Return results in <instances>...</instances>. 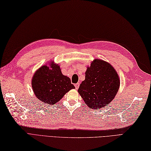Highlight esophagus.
<instances>
[{
  "label": "esophagus",
  "instance_id": "obj_1",
  "mask_svg": "<svg viewBox=\"0 0 151 151\" xmlns=\"http://www.w3.org/2000/svg\"><path fill=\"white\" fill-rule=\"evenodd\" d=\"M79 86H80V83H76V84H75V88L77 89H78V88H79Z\"/></svg>",
  "mask_w": 151,
  "mask_h": 151
}]
</instances>
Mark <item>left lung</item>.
I'll list each match as a JSON object with an SVG mask.
<instances>
[{
    "mask_svg": "<svg viewBox=\"0 0 151 151\" xmlns=\"http://www.w3.org/2000/svg\"><path fill=\"white\" fill-rule=\"evenodd\" d=\"M85 80L78 89L85 104L92 110L106 106L114 100L120 87V78L110 63L94 59L87 67Z\"/></svg>",
    "mask_w": 151,
    "mask_h": 151,
    "instance_id": "8db88e82",
    "label": "left lung"
}]
</instances>
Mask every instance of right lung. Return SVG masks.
<instances>
[{
	"label": "right lung",
	"mask_w": 151,
	"mask_h": 151,
	"mask_svg": "<svg viewBox=\"0 0 151 151\" xmlns=\"http://www.w3.org/2000/svg\"><path fill=\"white\" fill-rule=\"evenodd\" d=\"M38 69L32 78V88L37 99L47 104H56L66 93L75 87L68 76L63 75L60 65L53 61Z\"/></svg>",
	"instance_id": "add662e5"
}]
</instances>
